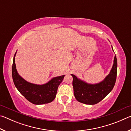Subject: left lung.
<instances>
[{"label": "left lung", "instance_id": "left-lung-1", "mask_svg": "<svg viewBox=\"0 0 131 131\" xmlns=\"http://www.w3.org/2000/svg\"><path fill=\"white\" fill-rule=\"evenodd\" d=\"M117 68V58L115 56L113 65L110 73L103 81L96 84H88L77 79L74 75L71 74L73 77L74 95L77 101L87 105H95L103 100L115 85Z\"/></svg>", "mask_w": 131, "mask_h": 131}]
</instances>
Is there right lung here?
<instances>
[{"instance_id": "right-lung-1", "label": "right lung", "mask_w": 131, "mask_h": 131, "mask_svg": "<svg viewBox=\"0 0 131 131\" xmlns=\"http://www.w3.org/2000/svg\"><path fill=\"white\" fill-rule=\"evenodd\" d=\"M12 66V77L14 85L18 91L30 102L42 105L51 102L56 96L58 88L65 76L53 78L43 85H36L25 81L18 74L15 64V56Z\"/></svg>"}]
</instances>
